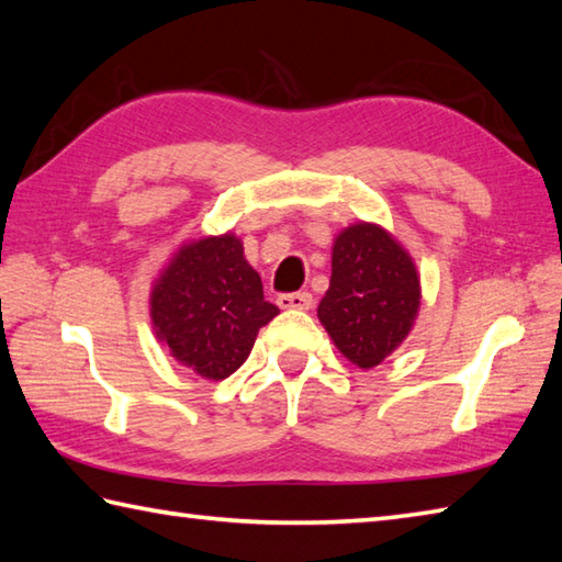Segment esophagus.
Instances as JSON below:
<instances>
[{"label":"esophagus","instance_id":"obj_1","mask_svg":"<svg viewBox=\"0 0 562 562\" xmlns=\"http://www.w3.org/2000/svg\"><path fill=\"white\" fill-rule=\"evenodd\" d=\"M278 304H280V308H300V312H306V308H312L314 296L308 294V292L280 294V296H278Z\"/></svg>","mask_w":562,"mask_h":562}]
</instances>
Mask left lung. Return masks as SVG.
Here are the masks:
<instances>
[{"instance_id": "left-lung-1", "label": "left lung", "mask_w": 562, "mask_h": 562, "mask_svg": "<svg viewBox=\"0 0 562 562\" xmlns=\"http://www.w3.org/2000/svg\"><path fill=\"white\" fill-rule=\"evenodd\" d=\"M330 288L318 321L336 348L372 369L408 338L420 308V278L413 258L386 229L352 224L333 244Z\"/></svg>"}]
</instances>
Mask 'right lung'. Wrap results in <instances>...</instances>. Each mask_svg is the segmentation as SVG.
Instances as JSON below:
<instances>
[{"label": "right lung", "instance_id": "right-lung-1", "mask_svg": "<svg viewBox=\"0 0 562 562\" xmlns=\"http://www.w3.org/2000/svg\"><path fill=\"white\" fill-rule=\"evenodd\" d=\"M151 326L178 362L222 381L246 362L258 330L280 314L234 234L178 248L151 288Z\"/></svg>", "mask_w": 562, "mask_h": 562}]
</instances>
